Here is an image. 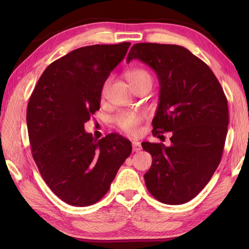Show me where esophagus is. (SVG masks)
Segmentation results:
<instances>
[{
	"instance_id": "esophagus-1",
	"label": "esophagus",
	"mask_w": 249,
	"mask_h": 249,
	"mask_svg": "<svg viewBox=\"0 0 249 249\" xmlns=\"http://www.w3.org/2000/svg\"><path fill=\"white\" fill-rule=\"evenodd\" d=\"M141 149H142V146H141L140 142L137 141V140H134L133 141V151L134 152H139V151H141Z\"/></svg>"
}]
</instances>
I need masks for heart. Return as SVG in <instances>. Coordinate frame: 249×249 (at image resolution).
<instances>
[{
  "label": "heart",
  "instance_id": "1",
  "mask_svg": "<svg viewBox=\"0 0 249 249\" xmlns=\"http://www.w3.org/2000/svg\"><path fill=\"white\" fill-rule=\"evenodd\" d=\"M127 79L131 86L136 88L146 80H152L151 75L142 68H134L127 72ZM109 80H106L102 88V95L106 94L108 89ZM145 119V113L141 111L122 110L113 116V123L121 131L129 136H136L139 134L141 123Z\"/></svg>",
  "mask_w": 249,
  "mask_h": 249
}]
</instances>
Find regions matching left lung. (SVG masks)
Returning a JSON list of instances; mask_svg holds the SVG:
<instances>
[{
	"instance_id": "1",
	"label": "left lung",
	"mask_w": 249,
	"mask_h": 249,
	"mask_svg": "<svg viewBox=\"0 0 249 249\" xmlns=\"http://www.w3.org/2000/svg\"><path fill=\"white\" fill-rule=\"evenodd\" d=\"M134 59L152 67L160 80L153 136L172 133L170 146L142 142L153 157L144 174L146 188L162 203H186L209 183L223 156L227 97L211 68L182 46L136 44L127 63Z\"/></svg>"
}]
</instances>
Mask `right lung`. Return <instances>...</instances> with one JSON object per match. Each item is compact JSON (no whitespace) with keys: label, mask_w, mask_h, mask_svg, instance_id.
<instances>
[{"label":"right lung","mask_w":249,"mask_h":249,"mask_svg":"<svg viewBox=\"0 0 249 249\" xmlns=\"http://www.w3.org/2000/svg\"><path fill=\"white\" fill-rule=\"evenodd\" d=\"M130 43L81 47L52 62L32 93L28 109L31 151L44 181L57 197L89 206L108 193L131 143L119 134L95 140L84 123L99 110L110 72Z\"/></svg>","instance_id":"1"}]
</instances>
